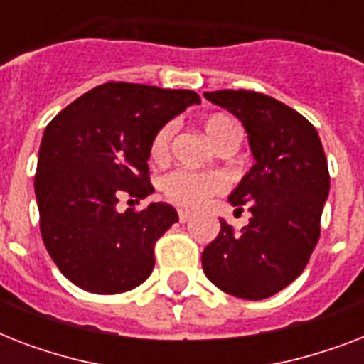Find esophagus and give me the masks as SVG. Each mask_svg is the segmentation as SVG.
Wrapping results in <instances>:
<instances>
[{
    "instance_id": "obj_1",
    "label": "esophagus",
    "mask_w": 364,
    "mask_h": 364,
    "mask_svg": "<svg viewBox=\"0 0 364 364\" xmlns=\"http://www.w3.org/2000/svg\"><path fill=\"white\" fill-rule=\"evenodd\" d=\"M193 219V213L187 210H179V223H187Z\"/></svg>"
}]
</instances>
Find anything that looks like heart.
Masks as SVG:
<instances>
[{
	"label": "heart",
	"instance_id": "1",
	"mask_svg": "<svg viewBox=\"0 0 364 364\" xmlns=\"http://www.w3.org/2000/svg\"><path fill=\"white\" fill-rule=\"evenodd\" d=\"M204 130L211 141L215 143V147H219L223 141H227L228 137L236 134L238 128L228 117L213 115L204 122ZM173 132H176V124L168 122L154 134L151 149H149V154L154 162H162L168 159ZM227 187V177L223 176L221 171H193L179 168V170L166 173L160 179L162 196L171 204L188 208V210L202 208L211 196L223 193Z\"/></svg>",
	"mask_w": 364,
	"mask_h": 364
}]
</instances>
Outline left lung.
<instances>
[{"mask_svg":"<svg viewBox=\"0 0 364 364\" xmlns=\"http://www.w3.org/2000/svg\"><path fill=\"white\" fill-rule=\"evenodd\" d=\"M204 96L242 121L255 164L228 198L240 211L247 205L249 225L236 230L221 219L202 266L225 293L268 299L302 274L316 249L331 187L327 156L314 124L272 96L253 90Z\"/></svg>","mask_w":364,"mask_h":364,"instance_id":"8db88e82","label":"left lung"}]
</instances>
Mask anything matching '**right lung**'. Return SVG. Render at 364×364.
<instances>
[{
    "label": "right lung",
    "mask_w": 364,
    "mask_h": 364,
    "mask_svg": "<svg viewBox=\"0 0 364 364\" xmlns=\"http://www.w3.org/2000/svg\"><path fill=\"white\" fill-rule=\"evenodd\" d=\"M200 104L193 90L109 81L71 102L43 134L36 171L39 228L50 259L77 287L115 294L154 266V243L179 221L171 205L117 210L153 193L149 149L166 122Z\"/></svg>",
    "instance_id": "obj_1"
}]
</instances>
